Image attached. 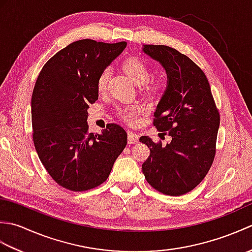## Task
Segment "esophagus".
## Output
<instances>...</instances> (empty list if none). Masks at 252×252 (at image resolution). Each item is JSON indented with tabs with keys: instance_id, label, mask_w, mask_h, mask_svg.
I'll use <instances>...</instances> for the list:
<instances>
[{
	"instance_id": "esophagus-1",
	"label": "esophagus",
	"mask_w": 252,
	"mask_h": 252,
	"mask_svg": "<svg viewBox=\"0 0 252 252\" xmlns=\"http://www.w3.org/2000/svg\"><path fill=\"white\" fill-rule=\"evenodd\" d=\"M127 142L129 144H136L138 142V135L136 133L127 132Z\"/></svg>"
}]
</instances>
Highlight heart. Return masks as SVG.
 <instances>
[{
    "mask_svg": "<svg viewBox=\"0 0 252 252\" xmlns=\"http://www.w3.org/2000/svg\"><path fill=\"white\" fill-rule=\"evenodd\" d=\"M123 70H125L127 76H129L132 81L134 82L137 87H142L143 90L147 91L149 93H158L161 91L164 87V79L161 77L153 78L152 76V69L147 63L142 61L141 58L137 57H130L123 63L122 65ZM110 77V69L105 68L101 70L97 77V90L99 92H104L107 89V84H108ZM142 108L140 106H127L125 108H121L119 110L120 117L123 120H126L129 123H134L137 119V116L140 114Z\"/></svg>",
    "mask_w": 252,
    "mask_h": 252,
    "instance_id": "obj_1",
    "label": "heart"
}]
</instances>
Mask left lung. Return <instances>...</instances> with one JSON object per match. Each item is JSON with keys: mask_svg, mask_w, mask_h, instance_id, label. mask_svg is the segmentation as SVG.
Masks as SVG:
<instances>
[{"mask_svg": "<svg viewBox=\"0 0 252 252\" xmlns=\"http://www.w3.org/2000/svg\"><path fill=\"white\" fill-rule=\"evenodd\" d=\"M143 52L167 73V89L154 114V126L167 131L171 142L162 146L141 136V143L151 148L142 170L155 189L181 196L194 189L211 168L220 115L206 74L189 57L165 45H144Z\"/></svg>", "mask_w": 252, "mask_h": 252, "instance_id": "1", "label": "left lung"}]
</instances>
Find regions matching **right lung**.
Returning a JSON list of instances; mask_svg holds the SVG:
<instances>
[{"mask_svg": "<svg viewBox=\"0 0 252 252\" xmlns=\"http://www.w3.org/2000/svg\"><path fill=\"white\" fill-rule=\"evenodd\" d=\"M126 46V42L76 41L57 52L36 79L31 98L35 151L52 179L69 190L104 183L126 146L120 126L110 123L94 134L88 125L89 105L98 99V74Z\"/></svg>", "mask_w": 252, "mask_h": 252, "instance_id": "1", "label": "right lung"}]
</instances>
